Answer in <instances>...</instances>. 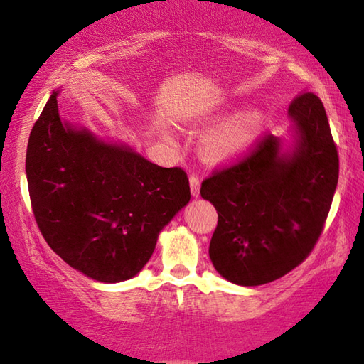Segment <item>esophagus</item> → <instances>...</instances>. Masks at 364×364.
Segmentation results:
<instances>
[{
	"mask_svg": "<svg viewBox=\"0 0 364 364\" xmlns=\"http://www.w3.org/2000/svg\"><path fill=\"white\" fill-rule=\"evenodd\" d=\"M189 183H191V192L195 198L200 197V178L197 175H191L189 176Z\"/></svg>",
	"mask_w": 364,
	"mask_h": 364,
	"instance_id": "1",
	"label": "esophagus"
}]
</instances>
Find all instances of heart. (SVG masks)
Wrapping results in <instances>:
<instances>
[{
  "instance_id": "heart-1",
  "label": "heart",
  "mask_w": 364,
  "mask_h": 364,
  "mask_svg": "<svg viewBox=\"0 0 364 364\" xmlns=\"http://www.w3.org/2000/svg\"><path fill=\"white\" fill-rule=\"evenodd\" d=\"M234 106H223L206 112L201 117L204 124L221 125L201 139V151L209 160L217 163H230L246 156L262 139L266 126L267 114L262 107H247L234 115ZM169 138L171 132L166 130Z\"/></svg>"
}]
</instances>
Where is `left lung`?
Here are the masks:
<instances>
[{"instance_id":"obj_1","label":"left lung","mask_w":364,"mask_h":364,"mask_svg":"<svg viewBox=\"0 0 364 364\" xmlns=\"http://www.w3.org/2000/svg\"><path fill=\"white\" fill-rule=\"evenodd\" d=\"M287 115L289 141L267 135L243 161L201 184V197L218 212L210 262L234 284L271 283L300 264L337 189L338 154L320 98L303 93Z\"/></svg>"}]
</instances>
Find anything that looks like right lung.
<instances>
[{"label":"right lung","instance_id":"add662e5","mask_svg":"<svg viewBox=\"0 0 364 364\" xmlns=\"http://www.w3.org/2000/svg\"><path fill=\"white\" fill-rule=\"evenodd\" d=\"M55 89L27 144L26 175L44 240L101 283L135 277L160 232L191 200L188 175L60 117Z\"/></svg>","mask_w":364,"mask_h":364}]
</instances>
